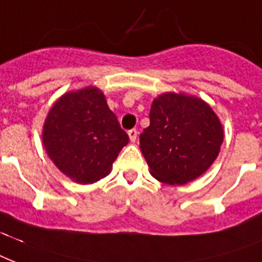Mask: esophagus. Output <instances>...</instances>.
I'll return each instance as SVG.
<instances>
[{
  "label": "esophagus",
  "instance_id": "1",
  "mask_svg": "<svg viewBox=\"0 0 262 262\" xmlns=\"http://www.w3.org/2000/svg\"><path fill=\"white\" fill-rule=\"evenodd\" d=\"M128 137H129V141H131V142L137 141V138H138V131H137V129H135V128L129 129V131H128Z\"/></svg>",
  "mask_w": 262,
  "mask_h": 262
}]
</instances>
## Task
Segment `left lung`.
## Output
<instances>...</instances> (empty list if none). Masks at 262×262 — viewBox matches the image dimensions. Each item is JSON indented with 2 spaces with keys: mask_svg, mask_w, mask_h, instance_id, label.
Listing matches in <instances>:
<instances>
[{
  "mask_svg": "<svg viewBox=\"0 0 262 262\" xmlns=\"http://www.w3.org/2000/svg\"><path fill=\"white\" fill-rule=\"evenodd\" d=\"M149 117L139 145L156 179L186 184L213 164L224 131L205 101L183 93H164L153 101Z\"/></svg>",
  "mask_w": 262,
  "mask_h": 262,
  "instance_id": "8db88e82",
  "label": "left lung"
}]
</instances>
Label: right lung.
Segmentation results:
<instances>
[{"mask_svg":"<svg viewBox=\"0 0 262 262\" xmlns=\"http://www.w3.org/2000/svg\"><path fill=\"white\" fill-rule=\"evenodd\" d=\"M129 138L97 87L71 91L54 102L42 131L49 159L76 183L98 182Z\"/></svg>","mask_w":262,"mask_h":262,"instance_id":"1","label":"right lung"}]
</instances>
